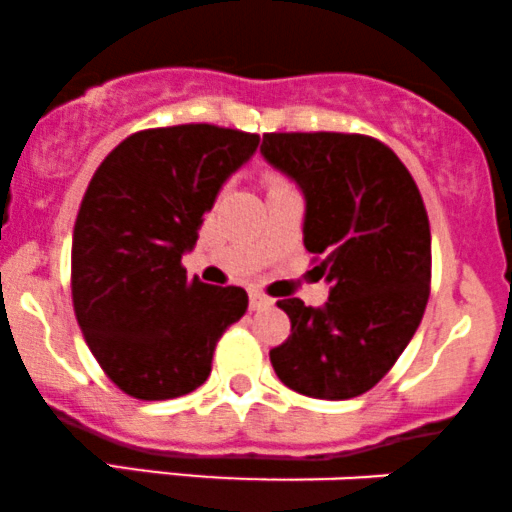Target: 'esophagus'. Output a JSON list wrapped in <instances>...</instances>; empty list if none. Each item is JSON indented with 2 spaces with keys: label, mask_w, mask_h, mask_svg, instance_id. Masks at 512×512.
<instances>
[{
  "label": "esophagus",
  "mask_w": 512,
  "mask_h": 512,
  "mask_svg": "<svg viewBox=\"0 0 512 512\" xmlns=\"http://www.w3.org/2000/svg\"><path fill=\"white\" fill-rule=\"evenodd\" d=\"M272 305H274L272 298H267L260 291H250V310H267L272 308Z\"/></svg>",
  "instance_id": "34e87169"
}]
</instances>
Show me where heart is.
Wrapping results in <instances>:
<instances>
[{
  "label": "heart",
  "mask_w": 512,
  "mask_h": 512,
  "mask_svg": "<svg viewBox=\"0 0 512 512\" xmlns=\"http://www.w3.org/2000/svg\"><path fill=\"white\" fill-rule=\"evenodd\" d=\"M269 185H272V187L274 185H281V180L279 178H269Z\"/></svg>",
  "instance_id": "obj_1"
}]
</instances>
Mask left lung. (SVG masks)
Masks as SVG:
<instances>
[{"mask_svg":"<svg viewBox=\"0 0 512 512\" xmlns=\"http://www.w3.org/2000/svg\"><path fill=\"white\" fill-rule=\"evenodd\" d=\"M260 154L305 199L303 245L330 296L320 308L279 301L291 337L274 373L315 399L368 392L414 337L431 286V228L404 163L378 139L339 132L264 134Z\"/></svg>","mask_w":512,"mask_h":512,"instance_id":"1","label":"left lung"}]
</instances>
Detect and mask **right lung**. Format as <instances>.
<instances>
[{"label":"right lung","instance_id":"obj_1","mask_svg":"<svg viewBox=\"0 0 512 512\" xmlns=\"http://www.w3.org/2000/svg\"><path fill=\"white\" fill-rule=\"evenodd\" d=\"M257 144V134L214 125L144 129L88 182L72 240L74 313L91 354L129 397L197 390L219 337L248 310L240 286L190 279L182 255Z\"/></svg>","mask_w":512,"mask_h":512}]
</instances>
